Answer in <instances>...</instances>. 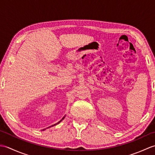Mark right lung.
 <instances>
[{
    "label": "right lung",
    "instance_id": "add662e5",
    "mask_svg": "<svg viewBox=\"0 0 155 155\" xmlns=\"http://www.w3.org/2000/svg\"><path fill=\"white\" fill-rule=\"evenodd\" d=\"M64 117H63V118H62V119H64ZM62 120H60V121H59L58 123H57V124H53V125H52V126H51V127H52V126H54V125H56V124H58L59 123H60V122H61V121H62ZM49 127H48V128H49ZM45 130V129H43V130Z\"/></svg>",
    "mask_w": 155,
    "mask_h": 155
}]
</instances>
